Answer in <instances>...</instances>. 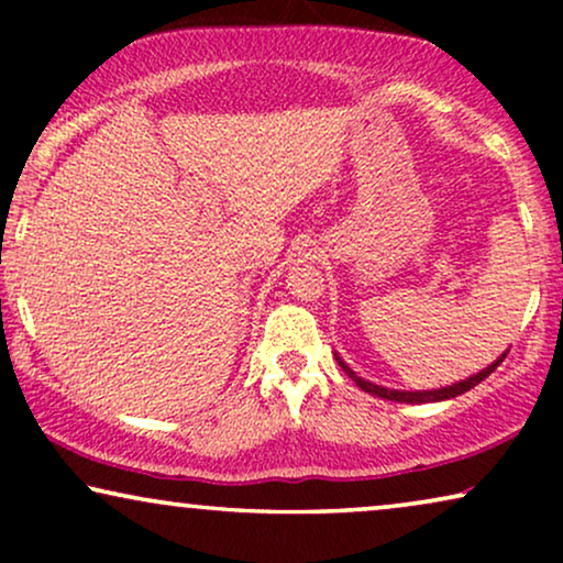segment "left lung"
Returning <instances> with one entry per match:
<instances>
[{
  "label": "left lung",
  "instance_id": "8db88e82",
  "mask_svg": "<svg viewBox=\"0 0 563 563\" xmlns=\"http://www.w3.org/2000/svg\"><path fill=\"white\" fill-rule=\"evenodd\" d=\"M505 356H507V351L503 353V356H499L495 364L492 366H487L484 368V372H479V374H474V376H468V379H464V382H459V384H453V387H443V389H433V391H399V389H387V387H379V384H372V382H366V379H361V376H356L351 372L349 366L343 364L341 358H338V364L343 366V372L351 376L353 382H356V387H361L364 391H368V395H374V397H382V399H391V402H407V405H422V402H441V399H451V397H459V395H464V391H468V389H474L476 384H482L484 379H487V376L495 372V368L503 364L505 361Z\"/></svg>",
  "mask_w": 563,
  "mask_h": 563
}]
</instances>
